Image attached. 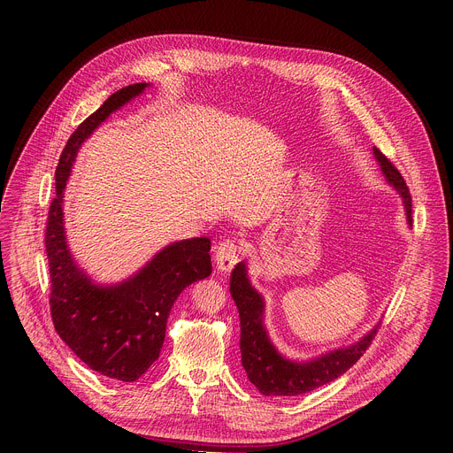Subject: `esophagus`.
<instances>
[{"label": "esophagus", "instance_id": "esophagus-1", "mask_svg": "<svg viewBox=\"0 0 453 453\" xmlns=\"http://www.w3.org/2000/svg\"><path fill=\"white\" fill-rule=\"evenodd\" d=\"M238 256H240V250H238V245L234 240H224L217 245V250H215V264H217V271L220 274H227L234 269L236 262H238Z\"/></svg>", "mask_w": 453, "mask_h": 453}]
</instances>
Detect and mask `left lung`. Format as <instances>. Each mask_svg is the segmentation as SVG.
<instances>
[{
  "label": "left lung",
  "instance_id": "left-lung-1",
  "mask_svg": "<svg viewBox=\"0 0 453 453\" xmlns=\"http://www.w3.org/2000/svg\"><path fill=\"white\" fill-rule=\"evenodd\" d=\"M372 152L385 180L403 199L407 222L412 226V199L405 179L376 147H372ZM231 296L240 313L242 365L250 383H254L256 389L264 396H299L317 389L320 385L334 381L353 364H357V360L369 348L380 326L378 322L372 330H369L362 339L349 346L322 353L310 360H290L281 355L269 339L264 325L265 301L262 294H257V290L250 285L245 262L236 264L233 269Z\"/></svg>",
  "mask_w": 453,
  "mask_h": 453
}]
</instances>
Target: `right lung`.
Returning a JSON list of instances; mask_svg holds the SVG:
<instances>
[{
	"label": "right lung",
	"instance_id": "add662e5",
	"mask_svg": "<svg viewBox=\"0 0 453 453\" xmlns=\"http://www.w3.org/2000/svg\"><path fill=\"white\" fill-rule=\"evenodd\" d=\"M147 88L142 82L112 93L70 136L55 170L57 189L44 236L50 308L58 337L88 367L119 381H136L149 371L159 358L173 303L186 287L211 274L206 236L166 245L142 271L116 285L95 283L70 252L62 201L77 152L114 111Z\"/></svg>",
	"mask_w": 453,
	"mask_h": 453
}]
</instances>
